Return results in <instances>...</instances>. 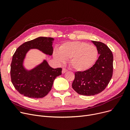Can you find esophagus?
<instances>
[{"label":"esophagus","mask_w":130,"mask_h":130,"mask_svg":"<svg viewBox=\"0 0 130 130\" xmlns=\"http://www.w3.org/2000/svg\"><path fill=\"white\" fill-rule=\"evenodd\" d=\"M66 72H67V70L66 69H65V68H63V70H62V72H62V73L64 74V73H66Z\"/></svg>","instance_id":"34e87169"}]
</instances>
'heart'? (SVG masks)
Masks as SVG:
<instances>
[{
  "label": "heart",
  "mask_w": 130,
  "mask_h": 130,
  "mask_svg": "<svg viewBox=\"0 0 130 130\" xmlns=\"http://www.w3.org/2000/svg\"><path fill=\"white\" fill-rule=\"evenodd\" d=\"M96 47L88 43L75 41L61 45L59 52H55L53 56L58 63H64L65 59H70L72 69L77 71L87 70L95 63L98 57Z\"/></svg>",
  "instance_id": "1"
}]
</instances>
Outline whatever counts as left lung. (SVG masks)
I'll return each instance as SVG.
<instances>
[{
  "mask_svg": "<svg viewBox=\"0 0 130 130\" xmlns=\"http://www.w3.org/2000/svg\"><path fill=\"white\" fill-rule=\"evenodd\" d=\"M96 46L99 58L90 69L76 72L72 88L78 94L91 96L105 90L111 79L113 71V56L105 44L92 40Z\"/></svg>",
  "mask_w": 130,
  "mask_h": 130,
  "instance_id": "left-lung-1",
  "label": "left lung"
}]
</instances>
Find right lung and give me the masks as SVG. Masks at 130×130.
<instances>
[{
  "label": "right lung",
  "instance_id": "add662e5",
  "mask_svg": "<svg viewBox=\"0 0 130 130\" xmlns=\"http://www.w3.org/2000/svg\"><path fill=\"white\" fill-rule=\"evenodd\" d=\"M53 40L51 37H38L20 45L13 55L11 80L15 89L24 96L34 99L44 98L51 90L54 79L61 74V68L53 69L45 60L30 71L23 66L26 54L30 49H38L52 55Z\"/></svg>",
  "mask_w": 130,
  "mask_h": 130
}]
</instances>
